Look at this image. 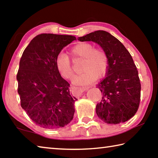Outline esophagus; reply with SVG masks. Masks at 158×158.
<instances>
[{"label": "esophagus", "mask_w": 158, "mask_h": 158, "mask_svg": "<svg viewBox=\"0 0 158 158\" xmlns=\"http://www.w3.org/2000/svg\"><path fill=\"white\" fill-rule=\"evenodd\" d=\"M71 89L73 90V92L75 93V95L81 94L83 92H84L85 90H87L89 89V88L87 87H76V86H72Z\"/></svg>", "instance_id": "obj_1"}]
</instances>
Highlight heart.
I'll list each match as a JSON object with an SVG mask.
<instances>
[{"label":"heart","mask_w":158,"mask_h":158,"mask_svg":"<svg viewBox=\"0 0 158 158\" xmlns=\"http://www.w3.org/2000/svg\"><path fill=\"white\" fill-rule=\"evenodd\" d=\"M73 59H83L81 74L73 80L74 84L79 85H89L96 77L100 78L107 73L109 61L106 52L102 48H95L89 42H80L69 51ZM55 63L58 73L63 78L71 79L74 75L72 60L68 55L59 53L56 57Z\"/></svg>","instance_id":"b5f03b06"}]
</instances>
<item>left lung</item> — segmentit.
<instances>
[{
    "instance_id": "obj_1",
    "label": "left lung",
    "mask_w": 158,
    "mask_h": 158,
    "mask_svg": "<svg viewBox=\"0 0 158 158\" xmlns=\"http://www.w3.org/2000/svg\"><path fill=\"white\" fill-rule=\"evenodd\" d=\"M78 40L96 42L109 57L106 77L97 85L102 94L96 106L98 116L108 124L128 121L137 113L141 98L138 70L130 52L118 40L105 31H94Z\"/></svg>"
}]
</instances>
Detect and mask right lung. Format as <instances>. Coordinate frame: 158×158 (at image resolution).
Masks as SVG:
<instances>
[{"mask_svg":"<svg viewBox=\"0 0 158 158\" xmlns=\"http://www.w3.org/2000/svg\"><path fill=\"white\" fill-rule=\"evenodd\" d=\"M76 40L73 35L42 33L23 51L17 74L21 106L36 125L57 129L73 118L76 98L58 73L56 57Z\"/></svg>","mask_w":158,"mask_h":158,"instance_id":"obj_1","label":"right lung"}]
</instances>
